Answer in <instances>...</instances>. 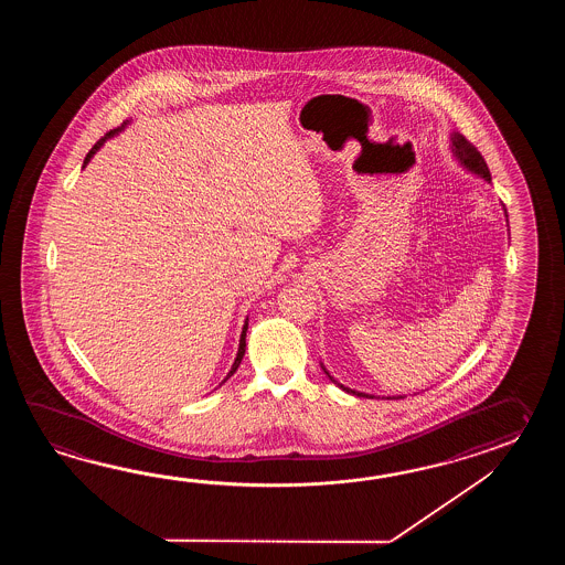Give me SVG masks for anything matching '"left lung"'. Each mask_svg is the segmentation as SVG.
Wrapping results in <instances>:
<instances>
[{"mask_svg": "<svg viewBox=\"0 0 565 565\" xmlns=\"http://www.w3.org/2000/svg\"><path fill=\"white\" fill-rule=\"evenodd\" d=\"M450 149H452V156H455V159H457L462 168L470 171V173H475V175H479L480 180L491 183V171L487 168V161H484L479 151H477V147L470 145L460 132H450ZM504 216H507V210H504ZM321 367H323V372L327 373V377H329L333 384L339 385L343 392H348L351 396L372 397V399L373 397H377L373 396V394H365V392H355V390H351L348 385L339 384L335 377L327 372V367H324L323 363H321ZM399 397L404 396H387V399H399Z\"/></svg>", "mask_w": 565, "mask_h": 565, "instance_id": "1", "label": "left lung"}]
</instances>
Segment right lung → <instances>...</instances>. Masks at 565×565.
Masks as SVG:
<instances>
[{"label":"right lung","instance_id":"obj_1","mask_svg":"<svg viewBox=\"0 0 565 565\" xmlns=\"http://www.w3.org/2000/svg\"><path fill=\"white\" fill-rule=\"evenodd\" d=\"M129 122H131V120H125V122H122L120 127H117V129H113V131H108L107 135H105V137H103V139H100V141H98V143H96L95 147H93V149L88 151V156L85 157V163H83V168H86V166H88V161H90V159L95 157L96 151H98V149H100V147L105 145V141H107V139H110V137H115V135H119L120 131H125V127H127ZM246 331H248V317H246V321H244V327H242L241 345H238V353H236V360H234V363H232V367H230L228 375H226V377L222 380V384H224V382H226L228 377H232V375H234V372L238 370V365H241L242 358H244V351H246Z\"/></svg>","mask_w":565,"mask_h":565}]
</instances>
